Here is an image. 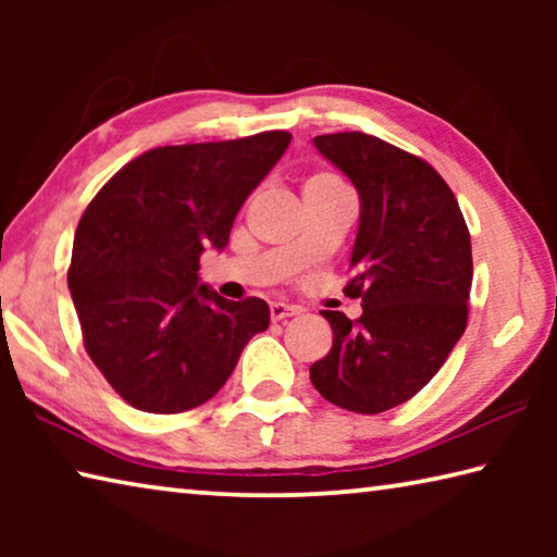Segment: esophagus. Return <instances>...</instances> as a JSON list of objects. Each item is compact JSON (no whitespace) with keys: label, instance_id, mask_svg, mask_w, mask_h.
Masks as SVG:
<instances>
[{"label":"esophagus","instance_id":"1","mask_svg":"<svg viewBox=\"0 0 557 557\" xmlns=\"http://www.w3.org/2000/svg\"><path fill=\"white\" fill-rule=\"evenodd\" d=\"M295 314H299V307H295V305H285V301H272L270 305L272 322H282V319L295 317Z\"/></svg>","mask_w":557,"mask_h":557}]
</instances>
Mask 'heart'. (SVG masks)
Segmentation results:
<instances>
[{
  "mask_svg": "<svg viewBox=\"0 0 557 557\" xmlns=\"http://www.w3.org/2000/svg\"><path fill=\"white\" fill-rule=\"evenodd\" d=\"M336 184H342L336 176H332V174H317V176H309L307 178L305 188H312V186H336Z\"/></svg>",
  "mask_w": 557,
  "mask_h": 557,
  "instance_id": "1",
  "label": "heart"
}]
</instances>
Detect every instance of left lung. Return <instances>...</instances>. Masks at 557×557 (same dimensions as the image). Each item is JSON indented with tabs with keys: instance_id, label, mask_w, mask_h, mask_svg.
I'll use <instances>...</instances> for the list:
<instances>
[{
	"instance_id": "8db88e82",
	"label": "left lung",
	"mask_w": 557,
	"mask_h": 557,
	"mask_svg": "<svg viewBox=\"0 0 557 557\" xmlns=\"http://www.w3.org/2000/svg\"><path fill=\"white\" fill-rule=\"evenodd\" d=\"M314 147L361 199L344 292L361 297L363 314L322 312L334 344L309 379L338 408L385 412L425 388L465 334L469 231L451 188L422 159L363 132L319 135Z\"/></svg>"
}]
</instances>
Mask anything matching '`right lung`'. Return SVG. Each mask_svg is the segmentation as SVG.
I'll list each match as a JSON object with an SVG mask.
<instances>
[{
	"instance_id": "1",
	"label": "right lung",
	"mask_w": 557,
	"mask_h": 557,
	"mask_svg": "<svg viewBox=\"0 0 557 557\" xmlns=\"http://www.w3.org/2000/svg\"><path fill=\"white\" fill-rule=\"evenodd\" d=\"M282 129L157 147L100 188L73 238L69 289L83 344L132 408H199L265 332V299H223L199 258L228 245L235 215L289 147Z\"/></svg>"
}]
</instances>
